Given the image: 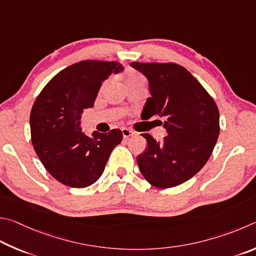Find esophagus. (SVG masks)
<instances>
[{"label":"esophagus","mask_w":256,"mask_h":256,"mask_svg":"<svg viewBox=\"0 0 256 256\" xmlns=\"http://www.w3.org/2000/svg\"><path fill=\"white\" fill-rule=\"evenodd\" d=\"M121 132H122L124 138H129L130 136L135 135V132H134L132 130H130V129H128V128H122V129H121Z\"/></svg>","instance_id":"1"}]
</instances>
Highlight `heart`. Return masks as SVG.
Returning a JSON list of instances; mask_svg holds the SVG:
<instances>
[{
  "instance_id": "b5f03b06",
  "label": "heart",
  "mask_w": 256,
  "mask_h": 256,
  "mask_svg": "<svg viewBox=\"0 0 256 256\" xmlns=\"http://www.w3.org/2000/svg\"><path fill=\"white\" fill-rule=\"evenodd\" d=\"M137 80H144L142 78V76L138 73H129L127 75V78H126V84H129V83H132V82H137Z\"/></svg>"
}]
</instances>
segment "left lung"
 Masks as SVG:
<instances>
[{"label":"left lung","instance_id":"obj_1","mask_svg":"<svg viewBox=\"0 0 256 256\" xmlns=\"http://www.w3.org/2000/svg\"><path fill=\"white\" fill-rule=\"evenodd\" d=\"M148 80L150 98L142 114L165 118L168 136L156 142L142 134L147 148L137 164L147 182L160 189L176 186L196 176L212 155L219 136V111L214 98L189 70L174 62H130Z\"/></svg>","mask_w":256,"mask_h":256}]
</instances>
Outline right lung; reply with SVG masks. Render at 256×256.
Returning a JSON list of instances; mask_svg holds the SVG:
<instances>
[{
    "label": "right lung",
    "mask_w": 256,
    "mask_h": 256,
    "mask_svg": "<svg viewBox=\"0 0 256 256\" xmlns=\"http://www.w3.org/2000/svg\"><path fill=\"white\" fill-rule=\"evenodd\" d=\"M122 70L116 62H78L54 76L36 98L30 114L34 148L47 171L62 184H93L122 140L120 129L93 132L88 137L80 127L83 110L93 106L103 80Z\"/></svg>",
    "instance_id": "add662e5"
}]
</instances>
